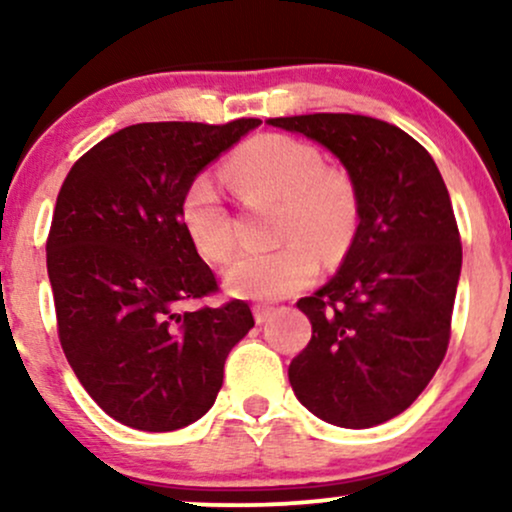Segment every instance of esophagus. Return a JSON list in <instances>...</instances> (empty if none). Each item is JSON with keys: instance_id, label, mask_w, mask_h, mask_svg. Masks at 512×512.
<instances>
[{"instance_id": "34e87169", "label": "esophagus", "mask_w": 512, "mask_h": 512, "mask_svg": "<svg viewBox=\"0 0 512 512\" xmlns=\"http://www.w3.org/2000/svg\"><path fill=\"white\" fill-rule=\"evenodd\" d=\"M252 313H255L257 325H262V322H267L269 315L274 313V308L272 305H255V308H252Z\"/></svg>"}]
</instances>
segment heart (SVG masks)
Segmentation results:
<instances>
[{
    "instance_id": "b5f03b06",
    "label": "heart",
    "mask_w": 512,
    "mask_h": 512,
    "mask_svg": "<svg viewBox=\"0 0 512 512\" xmlns=\"http://www.w3.org/2000/svg\"><path fill=\"white\" fill-rule=\"evenodd\" d=\"M226 180L248 207L279 202L276 250L243 252L223 272L231 293L252 301H279L305 289L325 262L349 250L358 226V192L339 168H327L313 144L286 134H260L226 161ZM180 223L195 250L209 262H226L236 248V221L209 175L187 182Z\"/></svg>"
}]
</instances>
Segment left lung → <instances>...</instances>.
I'll use <instances>...</instances> for the list:
<instances>
[{
  "label": "left lung",
  "mask_w": 512,
  "mask_h": 512,
  "mask_svg": "<svg viewBox=\"0 0 512 512\" xmlns=\"http://www.w3.org/2000/svg\"><path fill=\"white\" fill-rule=\"evenodd\" d=\"M344 163L358 228L339 272L298 301L313 337L291 361L305 409L342 428L402 414L443 363L462 269L448 187L407 132L366 115L269 117Z\"/></svg>",
  "instance_id": "8db88e82"
}]
</instances>
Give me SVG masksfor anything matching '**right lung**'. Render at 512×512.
Here are the masks:
<instances>
[{
	"mask_svg": "<svg viewBox=\"0 0 512 512\" xmlns=\"http://www.w3.org/2000/svg\"><path fill=\"white\" fill-rule=\"evenodd\" d=\"M257 125L142 122L88 149L62 182L45 245L57 334L79 383L120 424L163 433L202 419L228 351L255 325L238 298L178 308L219 293L180 223L182 192Z\"/></svg>",
	"mask_w": 512,
	"mask_h": 512,
	"instance_id": "1",
	"label": "right lung"
}]
</instances>
